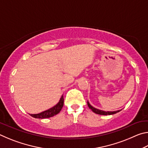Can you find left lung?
Masks as SVG:
<instances>
[{
	"label": "left lung",
	"instance_id": "1",
	"mask_svg": "<svg viewBox=\"0 0 148 148\" xmlns=\"http://www.w3.org/2000/svg\"><path fill=\"white\" fill-rule=\"evenodd\" d=\"M87 105H88V106L90 109H91L92 112H94V113L97 114H99V115H103V116H107V115H113L117 113V112H119L121 111V110H117V111H113V112H111V111H103V110H99L97 108H95L93 106H92L91 104H89V102L87 101Z\"/></svg>",
	"mask_w": 148,
	"mask_h": 148
}]
</instances>
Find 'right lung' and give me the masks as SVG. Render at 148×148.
<instances>
[{
  "label": "right lung",
  "mask_w": 148,
  "mask_h": 148,
  "mask_svg": "<svg viewBox=\"0 0 148 148\" xmlns=\"http://www.w3.org/2000/svg\"><path fill=\"white\" fill-rule=\"evenodd\" d=\"M64 104V99L63 95H62L61 99H60L58 103L55 105L53 107L51 108L48 110H46L41 112V113L36 114H30L32 117L37 119H44V118H49V117H53L56 116L57 114H59L61 111L62 106Z\"/></svg>",
  "instance_id": "add662e5"
}]
</instances>
